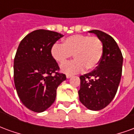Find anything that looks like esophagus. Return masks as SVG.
Instances as JSON below:
<instances>
[{
	"mask_svg": "<svg viewBox=\"0 0 134 134\" xmlns=\"http://www.w3.org/2000/svg\"><path fill=\"white\" fill-rule=\"evenodd\" d=\"M72 76V75H66V77H67V78H70Z\"/></svg>",
	"mask_w": 134,
	"mask_h": 134,
	"instance_id": "34e87169",
	"label": "esophagus"
}]
</instances>
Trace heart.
<instances>
[{
    "mask_svg": "<svg viewBox=\"0 0 134 134\" xmlns=\"http://www.w3.org/2000/svg\"><path fill=\"white\" fill-rule=\"evenodd\" d=\"M51 54L53 58L61 64L74 54L75 60L61 67L63 72L72 75L83 71L85 68L87 70H94L103 57V44L97 36L75 34L64 38L63 44H54Z\"/></svg>",
    "mask_w": 134,
    "mask_h": 134,
    "instance_id": "obj_1",
    "label": "heart"
}]
</instances>
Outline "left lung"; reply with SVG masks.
Instances as JSON below:
<instances>
[{
  "mask_svg": "<svg viewBox=\"0 0 134 134\" xmlns=\"http://www.w3.org/2000/svg\"><path fill=\"white\" fill-rule=\"evenodd\" d=\"M103 44V54L96 70L80 77V101L87 108L100 110L114 98L121 81L123 56L112 36L103 31L92 30Z\"/></svg>",
  "mask_w": 134,
  "mask_h": 134,
  "instance_id": "1",
  "label": "left lung"
}]
</instances>
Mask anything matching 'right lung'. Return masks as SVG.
Here are the masks:
<instances>
[{"instance_id":"1","label":"right lung","mask_w":134,"mask_h":134,"mask_svg":"<svg viewBox=\"0 0 134 134\" xmlns=\"http://www.w3.org/2000/svg\"><path fill=\"white\" fill-rule=\"evenodd\" d=\"M63 36L55 31L38 29L22 39L14 58L13 77L22 103L34 112L41 113L54 102L57 89L66 80L51 49Z\"/></svg>"}]
</instances>
